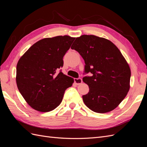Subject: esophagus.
<instances>
[{"instance_id":"34e87169","label":"esophagus","mask_w":147,"mask_h":147,"mask_svg":"<svg viewBox=\"0 0 147 147\" xmlns=\"http://www.w3.org/2000/svg\"><path fill=\"white\" fill-rule=\"evenodd\" d=\"M74 82H75V84H82V83H83V80H82V79L81 78H75V80H74Z\"/></svg>"}]
</instances>
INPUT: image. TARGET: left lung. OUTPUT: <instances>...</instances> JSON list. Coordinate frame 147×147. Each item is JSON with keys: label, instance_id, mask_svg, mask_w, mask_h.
<instances>
[{"label": "left lung", "instance_id": "left-lung-1", "mask_svg": "<svg viewBox=\"0 0 147 147\" xmlns=\"http://www.w3.org/2000/svg\"><path fill=\"white\" fill-rule=\"evenodd\" d=\"M71 48L77 51L84 61V77L90 91L82 96L88 107L104 113L117 108L130 88L131 69L117 46L104 38L93 35L77 37Z\"/></svg>", "mask_w": 147, "mask_h": 147}]
</instances>
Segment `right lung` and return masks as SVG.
Returning <instances> with one entry per match:
<instances>
[{"label":"right lung","instance_id":"right-lung-1","mask_svg":"<svg viewBox=\"0 0 147 147\" xmlns=\"http://www.w3.org/2000/svg\"><path fill=\"white\" fill-rule=\"evenodd\" d=\"M75 37L45 38L31 46L16 65V82L21 94L35 110L48 112L61 103L67 88L74 80L57 70Z\"/></svg>","mask_w":147,"mask_h":147}]
</instances>
